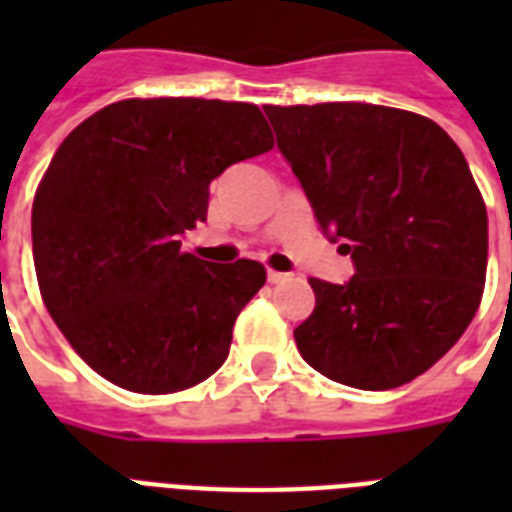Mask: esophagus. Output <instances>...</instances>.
Instances as JSON below:
<instances>
[{
    "label": "esophagus",
    "mask_w": 512,
    "mask_h": 512,
    "mask_svg": "<svg viewBox=\"0 0 512 512\" xmlns=\"http://www.w3.org/2000/svg\"><path fill=\"white\" fill-rule=\"evenodd\" d=\"M289 279V273H281V271H268V281L271 284H284Z\"/></svg>",
    "instance_id": "34e87169"
}]
</instances>
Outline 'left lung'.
<instances>
[{
  "label": "left lung",
  "mask_w": 512,
  "mask_h": 512,
  "mask_svg": "<svg viewBox=\"0 0 512 512\" xmlns=\"http://www.w3.org/2000/svg\"><path fill=\"white\" fill-rule=\"evenodd\" d=\"M265 114L319 228L353 260L345 284L311 279L300 356L358 390L428 372L484 295L489 220L457 143L425 116L372 103Z\"/></svg>",
  "instance_id": "obj_1"
}]
</instances>
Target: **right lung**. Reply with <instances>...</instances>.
Segmentation results:
<instances>
[{"label":"right lung","instance_id":"add662e5","mask_svg":"<svg viewBox=\"0 0 512 512\" xmlns=\"http://www.w3.org/2000/svg\"><path fill=\"white\" fill-rule=\"evenodd\" d=\"M271 148L260 108L204 98L119 100L60 143L31 209L34 268L100 377L156 396L223 366L265 268L199 260L180 236L207 220L217 175Z\"/></svg>","mask_w":512,"mask_h":512}]
</instances>
